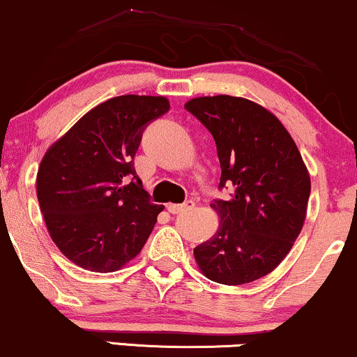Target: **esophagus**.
Returning <instances> with one entry per match:
<instances>
[{"label": "esophagus", "instance_id": "1", "mask_svg": "<svg viewBox=\"0 0 357 357\" xmlns=\"http://www.w3.org/2000/svg\"><path fill=\"white\" fill-rule=\"evenodd\" d=\"M193 206H195V202L193 200H187L185 204H167V210H169L170 213H183L187 212V210H192Z\"/></svg>", "mask_w": 357, "mask_h": 357}]
</instances>
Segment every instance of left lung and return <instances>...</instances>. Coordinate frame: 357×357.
<instances>
[{"mask_svg":"<svg viewBox=\"0 0 357 357\" xmlns=\"http://www.w3.org/2000/svg\"><path fill=\"white\" fill-rule=\"evenodd\" d=\"M217 144L220 188H235L230 200H215L220 227L193 248L208 280L245 284L283 261L306 218L311 180L296 144L280 119L243 98L213 96L185 104Z\"/></svg>","mask_w":357,"mask_h":357,"instance_id":"obj_1","label":"left lung"}]
</instances>
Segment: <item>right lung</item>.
Masks as SVG:
<instances>
[{"label":"right lung","instance_id":"1","mask_svg":"<svg viewBox=\"0 0 357 357\" xmlns=\"http://www.w3.org/2000/svg\"><path fill=\"white\" fill-rule=\"evenodd\" d=\"M169 109L162 96L112 98L44 153L39 208L52 241L77 266L117 271L144 248L164 205L144 190L134 157L145 127Z\"/></svg>","mask_w":357,"mask_h":357}]
</instances>
